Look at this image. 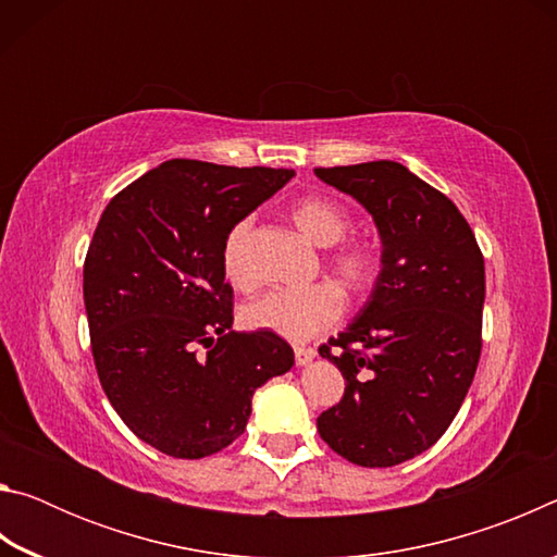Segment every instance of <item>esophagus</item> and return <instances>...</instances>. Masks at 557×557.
<instances>
[{
    "label": "esophagus",
    "instance_id": "esophagus-1",
    "mask_svg": "<svg viewBox=\"0 0 557 557\" xmlns=\"http://www.w3.org/2000/svg\"><path fill=\"white\" fill-rule=\"evenodd\" d=\"M314 356H317V351H314V348H309V346H297V348H295V361H297V366H307L309 361H312Z\"/></svg>",
    "mask_w": 557,
    "mask_h": 557
}]
</instances>
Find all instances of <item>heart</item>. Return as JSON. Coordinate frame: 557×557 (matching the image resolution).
Segmentation results:
<instances>
[{
	"mask_svg": "<svg viewBox=\"0 0 557 557\" xmlns=\"http://www.w3.org/2000/svg\"><path fill=\"white\" fill-rule=\"evenodd\" d=\"M289 219L297 228L317 243L319 248H332L346 238L351 228V215L342 203L326 196H305L289 209ZM252 221L243 219L233 225L223 240L221 260L223 275L238 289L256 287V272L248 262V240ZM329 268L346 289L366 292L379 277V256L371 245L348 240L329 256ZM344 314V297L334 285L317 282L307 287L272 289L245 307L243 319L250 329L270 332L287 342H307L332 329Z\"/></svg>",
	"mask_w": 557,
	"mask_h": 557,
	"instance_id": "obj_1",
	"label": "heart"
}]
</instances>
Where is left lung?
Instances as JSON below:
<instances>
[{
	"instance_id": "left-lung-1",
	"label": "left lung",
	"mask_w": 557,
	"mask_h": 557,
	"mask_svg": "<svg viewBox=\"0 0 557 557\" xmlns=\"http://www.w3.org/2000/svg\"><path fill=\"white\" fill-rule=\"evenodd\" d=\"M373 215L381 272L369 301L319 348L346 388L317 430L358 467H395L445 435L482 356L484 256L445 194L398 162L314 169Z\"/></svg>"
}]
</instances>
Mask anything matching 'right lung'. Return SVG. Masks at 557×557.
Listing matches in <instances>:
<instances>
[{
	"label": "right lung",
	"instance_id": "obj_1",
	"mask_svg": "<svg viewBox=\"0 0 557 557\" xmlns=\"http://www.w3.org/2000/svg\"><path fill=\"white\" fill-rule=\"evenodd\" d=\"M292 169L169 159L102 211L83 299L102 391L135 435L201 459L243 435L262 383L295 366L270 332H233L223 240Z\"/></svg>",
	"mask_w": 557,
	"mask_h": 557
}]
</instances>
